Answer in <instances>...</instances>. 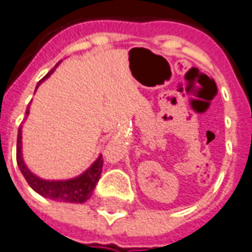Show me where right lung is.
I'll return each instance as SVG.
<instances>
[{
  "mask_svg": "<svg viewBox=\"0 0 252 252\" xmlns=\"http://www.w3.org/2000/svg\"><path fill=\"white\" fill-rule=\"evenodd\" d=\"M54 70L55 68H52L47 76L44 77L38 83V85ZM29 110L30 109L27 107L26 114H29ZM16 161H18L19 168H20L22 174L25 176V179L27 181V184L30 185V188H32V190H35L38 194L44 196V197L52 198V200H56V201H66V203H84V201H87L92 196V190L95 189L97 181L100 178L102 165H103V158H102V155H100L99 158L91 165L90 168L80 176L74 178V179H68V181H45V179H41V178L35 176L32 172L29 171V168L26 167L25 161H23V158H22V126H19L18 131Z\"/></svg>",
  "mask_w": 252,
  "mask_h": 252,
  "instance_id": "1",
  "label": "right lung"
}]
</instances>
